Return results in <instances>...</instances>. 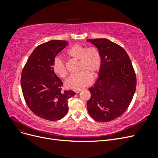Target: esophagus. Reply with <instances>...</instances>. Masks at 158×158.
I'll use <instances>...</instances> for the list:
<instances>
[{"label": "esophagus", "instance_id": "esophagus-1", "mask_svg": "<svg viewBox=\"0 0 158 158\" xmlns=\"http://www.w3.org/2000/svg\"><path fill=\"white\" fill-rule=\"evenodd\" d=\"M80 91H81V89H76V90H75V92L76 94H78L80 92Z\"/></svg>", "mask_w": 158, "mask_h": 158}]
</instances>
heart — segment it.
I'll return each instance as SVG.
<instances>
[{
	"label": "heart",
	"instance_id": "1",
	"mask_svg": "<svg viewBox=\"0 0 158 158\" xmlns=\"http://www.w3.org/2000/svg\"><path fill=\"white\" fill-rule=\"evenodd\" d=\"M66 54L70 58L79 60V73L71 76L66 81V88L79 89L89 85L92 81V75L95 76L102 65V56L99 50L94 47H86L75 45L69 48ZM54 73L61 78H65L68 75L64 61L60 57H55L52 64Z\"/></svg>",
	"mask_w": 158,
	"mask_h": 158
}]
</instances>
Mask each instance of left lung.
I'll return each mask as SVG.
<instances>
[{
	"label": "left lung",
	"instance_id": "1",
	"mask_svg": "<svg viewBox=\"0 0 158 158\" xmlns=\"http://www.w3.org/2000/svg\"><path fill=\"white\" fill-rule=\"evenodd\" d=\"M99 50L102 65L89 88L88 111L95 121L108 122L125 112L135 93L136 78L130 58L120 45L107 39L87 40Z\"/></svg>",
	"mask_w": 158,
	"mask_h": 158
}]
</instances>
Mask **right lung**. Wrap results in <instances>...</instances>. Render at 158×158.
I'll return each mask as SVG.
<instances>
[{
	"instance_id": "right-lung-1",
	"label": "right lung",
	"mask_w": 158,
	"mask_h": 158,
	"mask_svg": "<svg viewBox=\"0 0 158 158\" xmlns=\"http://www.w3.org/2000/svg\"><path fill=\"white\" fill-rule=\"evenodd\" d=\"M68 42L51 40L37 46L23 69L21 87L28 107L35 115L48 121H57L68 112L69 99L76 94L64 91L63 82L52 69L57 54Z\"/></svg>"
}]
</instances>
